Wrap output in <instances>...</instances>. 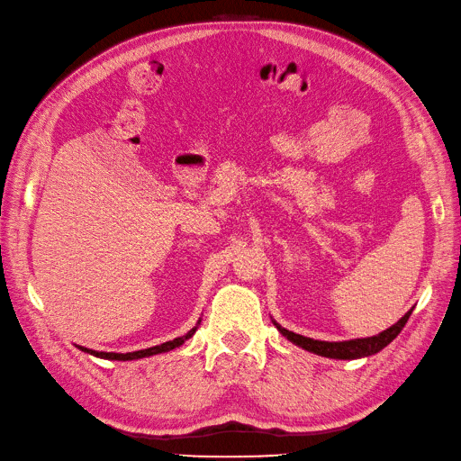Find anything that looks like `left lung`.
I'll list each match as a JSON object with an SVG mask.
<instances>
[{
  "instance_id": "1",
  "label": "left lung",
  "mask_w": 461,
  "mask_h": 461,
  "mask_svg": "<svg viewBox=\"0 0 461 461\" xmlns=\"http://www.w3.org/2000/svg\"><path fill=\"white\" fill-rule=\"evenodd\" d=\"M411 312L413 310H410L406 315H403L396 325L383 330L381 334H376V337L356 339V340H346V342L313 340V339H308V337H302V334L286 330L285 327L275 323V321H273V323H275V327L278 330H281L283 337H286L290 342H294L296 346L303 348V350L313 352V354L323 356V357H332V359H356V357H366V356H373L376 352H381L384 346H388L390 342H393L400 334V330L403 329V325L408 323Z\"/></svg>"
}]
</instances>
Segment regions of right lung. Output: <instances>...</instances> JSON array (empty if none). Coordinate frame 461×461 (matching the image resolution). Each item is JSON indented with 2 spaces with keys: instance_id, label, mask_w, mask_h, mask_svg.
<instances>
[{
  "instance_id": "right-lung-1",
  "label": "right lung",
  "mask_w": 461,
  "mask_h": 461,
  "mask_svg": "<svg viewBox=\"0 0 461 461\" xmlns=\"http://www.w3.org/2000/svg\"><path fill=\"white\" fill-rule=\"evenodd\" d=\"M196 332V327L190 329L186 334H183V337L178 339H173L169 342H163L159 346H153V348H146V350H138V352H129V354H115V352H95V350H88V348H82V352H88L95 357H104V359H119V361H129V359H138V357H146V356H156V354H161V352H169V350H175V348H178L180 344H185L192 334Z\"/></svg>"
}]
</instances>
